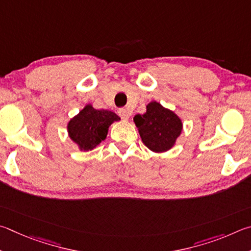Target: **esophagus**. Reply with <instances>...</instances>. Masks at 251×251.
I'll use <instances>...</instances> for the list:
<instances>
[{
  "instance_id": "34e87169",
  "label": "esophagus",
  "mask_w": 251,
  "mask_h": 251,
  "mask_svg": "<svg viewBox=\"0 0 251 251\" xmlns=\"http://www.w3.org/2000/svg\"><path fill=\"white\" fill-rule=\"evenodd\" d=\"M118 113H119V116H120L123 119V120H129L130 114H129L128 110H126V109H119Z\"/></svg>"
}]
</instances>
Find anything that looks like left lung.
Wrapping results in <instances>:
<instances>
[{
  "label": "left lung",
  "mask_w": 251,
  "mask_h": 251,
  "mask_svg": "<svg viewBox=\"0 0 251 251\" xmlns=\"http://www.w3.org/2000/svg\"><path fill=\"white\" fill-rule=\"evenodd\" d=\"M146 109L133 118L143 144L154 153L171 150L182 133V119L157 101L149 102Z\"/></svg>",
  "instance_id": "1"
}]
</instances>
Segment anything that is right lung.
<instances>
[{"instance_id":"right-lung-1","label":"right lung","mask_w":251,"mask_h":251,"mask_svg":"<svg viewBox=\"0 0 251 251\" xmlns=\"http://www.w3.org/2000/svg\"><path fill=\"white\" fill-rule=\"evenodd\" d=\"M120 120L114 112L97 110L88 103L68 121L67 132L79 150L91 151L107 138L109 126Z\"/></svg>"}]
</instances>
